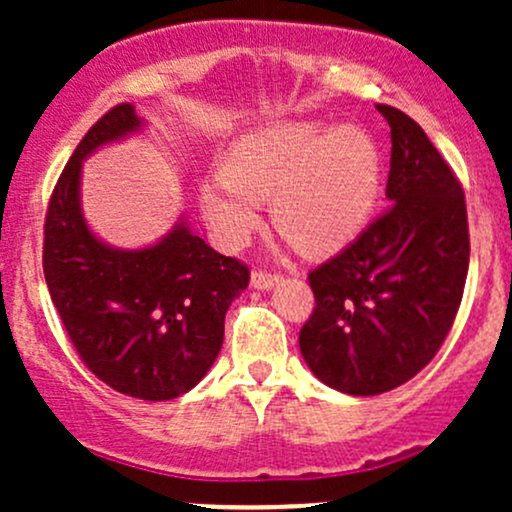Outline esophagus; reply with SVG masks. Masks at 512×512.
<instances>
[{"label":"esophagus","instance_id":"1","mask_svg":"<svg viewBox=\"0 0 512 512\" xmlns=\"http://www.w3.org/2000/svg\"><path fill=\"white\" fill-rule=\"evenodd\" d=\"M279 279H281L279 274H269V272H264V269H255L250 276V281L255 289H272L274 284H279Z\"/></svg>","mask_w":512,"mask_h":512}]
</instances>
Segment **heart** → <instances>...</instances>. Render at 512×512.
Returning a JSON list of instances; mask_svg holds the SVG:
<instances>
[{
  "instance_id": "heart-1",
  "label": "heart",
  "mask_w": 512,
  "mask_h": 512,
  "mask_svg": "<svg viewBox=\"0 0 512 512\" xmlns=\"http://www.w3.org/2000/svg\"><path fill=\"white\" fill-rule=\"evenodd\" d=\"M380 151L363 129H327L289 120L233 142L221 182L202 190V209L228 248L260 226V199L272 197L276 228L298 250L330 252L361 231L380 192Z\"/></svg>"
}]
</instances>
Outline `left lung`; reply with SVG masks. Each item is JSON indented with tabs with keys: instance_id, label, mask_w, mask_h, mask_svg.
<instances>
[{
	"instance_id": "1",
	"label": "left lung",
	"mask_w": 512,
	"mask_h": 512,
	"mask_svg": "<svg viewBox=\"0 0 512 512\" xmlns=\"http://www.w3.org/2000/svg\"><path fill=\"white\" fill-rule=\"evenodd\" d=\"M390 125V207L354 243L308 274L315 308L301 354L346 395L395 390L431 363L462 303L467 204L457 175L419 122L378 105Z\"/></svg>"
}]
</instances>
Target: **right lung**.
<instances>
[{
    "instance_id": "right-lung-1",
    "label": "right lung",
    "mask_w": 512,
    "mask_h": 512,
    "mask_svg": "<svg viewBox=\"0 0 512 512\" xmlns=\"http://www.w3.org/2000/svg\"><path fill=\"white\" fill-rule=\"evenodd\" d=\"M142 127L134 105L110 108L81 139L45 214L43 272L76 354L127 397L163 402L192 390L223 344L228 305L250 269L219 255L185 223L144 250H115L88 231L81 161Z\"/></svg>"
}]
</instances>
